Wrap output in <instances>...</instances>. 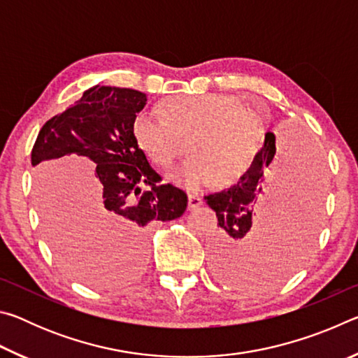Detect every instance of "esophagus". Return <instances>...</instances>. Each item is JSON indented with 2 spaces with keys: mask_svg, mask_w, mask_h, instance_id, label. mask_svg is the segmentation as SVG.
Returning a JSON list of instances; mask_svg holds the SVG:
<instances>
[{
  "mask_svg": "<svg viewBox=\"0 0 358 358\" xmlns=\"http://www.w3.org/2000/svg\"><path fill=\"white\" fill-rule=\"evenodd\" d=\"M202 205V197L199 196V194H189V196H187V208L189 210H196V208H199Z\"/></svg>",
  "mask_w": 358,
  "mask_h": 358,
  "instance_id": "1",
  "label": "esophagus"
}]
</instances>
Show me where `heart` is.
I'll return each instance as SVG.
<instances>
[{
    "mask_svg": "<svg viewBox=\"0 0 358 358\" xmlns=\"http://www.w3.org/2000/svg\"><path fill=\"white\" fill-rule=\"evenodd\" d=\"M162 117L142 110L132 121V136L145 155L167 167L187 148L192 155L175 167L171 178L191 189L215 183L229 186L243 177L262 147L266 120L257 107L230 94H181L167 99Z\"/></svg>",
    "mask_w": 358,
    "mask_h": 358,
    "instance_id": "heart-1",
    "label": "heart"
}]
</instances>
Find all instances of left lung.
<instances>
[{
  "instance_id": "obj_1",
  "label": "left lung",
  "mask_w": 358,
  "mask_h": 358,
  "mask_svg": "<svg viewBox=\"0 0 358 358\" xmlns=\"http://www.w3.org/2000/svg\"><path fill=\"white\" fill-rule=\"evenodd\" d=\"M324 191L320 151L294 137L276 159L275 134L266 132L238 183L203 197L221 227L210 241L215 273L240 286H268L294 273L311 251Z\"/></svg>"
}]
</instances>
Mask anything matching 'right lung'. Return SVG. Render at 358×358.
Listing matches in <instances>:
<instances>
[{
	"mask_svg": "<svg viewBox=\"0 0 358 358\" xmlns=\"http://www.w3.org/2000/svg\"><path fill=\"white\" fill-rule=\"evenodd\" d=\"M145 104L147 94L137 90L98 85L47 120L31 150L33 166L72 153L96 164L101 192L87 216L52 207L45 194L39 197L48 205V237L59 260L72 275L94 286L141 273L147 227L177 220L187 207L186 192L161 183V175L132 136V121Z\"/></svg>",
	"mask_w": 358,
	"mask_h": 358,
	"instance_id": "1",
	"label": "right lung"
}]
</instances>
